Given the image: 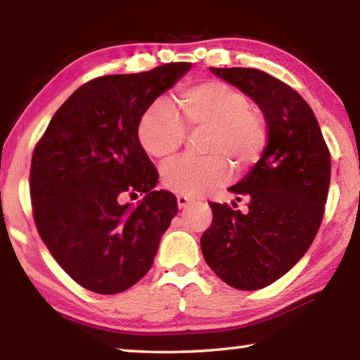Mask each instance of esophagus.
Masks as SVG:
<instances>
[{"label":"esophagus","instance_id":"obj_1","mask_svg":"<svg viewBox=\"0 0 360 360\" xmlns=\"http://www.w3.org/2000/svg\"><path fill=\"white\" fill-rule=\"evenodd\" d=\"M176 202H178V208L179 210H182V208H186V206L192 202L191 198H187V197H184V195H179L178 197V200H176Z\"/></svg>","mask_w":360,"mask_h":360}]
</instances>
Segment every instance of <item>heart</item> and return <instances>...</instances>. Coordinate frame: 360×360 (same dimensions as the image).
<instances>
[{
	"instance_id": "1",
	"label": "heart",
	"mask_w": 360,
	"mask_h": 360,
	"mask_svg": "<svg viewBox=\"0 0 360 360\" xmlns=\"http://www.w3.org/2000/svg\"><path fill=\"white\" fill-rule=\"evenodd\" d=\"M179 117L165 103H155L138 125L139 143L149 155H173L188 130L208 129L202 158L182 157L162 167V182L168 191L200 197L229 179L227 160L236 169L251 167L264 152L268 130L264 115L248 96L230 85L208 81L179 95Z\"/></svg>"
}]
</instances>
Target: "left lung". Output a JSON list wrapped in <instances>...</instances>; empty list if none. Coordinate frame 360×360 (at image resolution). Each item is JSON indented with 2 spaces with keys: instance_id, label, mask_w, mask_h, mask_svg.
<instances>
[{
  "instance_id": "left-lung-1",
  "label": "left lung",
  "mask_w": 360,
  "mask_h": 360,
  "mask_svg": "<svg viewBox=\"0 0 360 360\" xmlns=\"http://www.w3.org/2000/svg\"><path fill=\"white\" fill-rule=\"evenodd\" d=\"M210 70L257 103L268 144L251 172L229 188L238 202L246 200V211L210 203L212 222L200 245L224 283L257 290L284 276L311 246L324 216L330 152L313 109L288 84L254 68Z\"/></svg>"
}]
</instances>
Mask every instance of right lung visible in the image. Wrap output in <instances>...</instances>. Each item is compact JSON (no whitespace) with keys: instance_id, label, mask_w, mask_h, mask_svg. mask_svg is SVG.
Wrapping results in <instances>:
<instances>
[{"instance_id":"right-lung-1","label":"right lung","mask_w":360,"mask_h":360,"mask_svg":"<svg viewBox=\"0 0 360 360\" xmlns=\"http://www.w3.org/2000/svg\"><path fill=\"white\" fill-rule=\"evenodd\" d=\"M167 63L84 84L53 114L36 144L30 193L36 229L58 265L82 288L114 295L154 264L178 212L173 193L138 138L143 114L191 70ZM145 198L136 207L125 196Z\"/></svg>"}]
</instances>
